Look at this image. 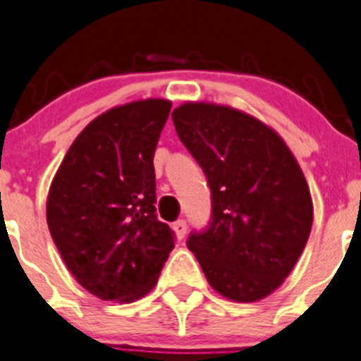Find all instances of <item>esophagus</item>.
Segmentation results:
<instances>
[{"label":"esophagus","instance_id":"obj_1","mask_svg":"<svg viewBox=\"0 0 361 361\" xmlns=\"http://www.w3.org/2000/svg\"><path fill=\"white\" fill-rule=\"evenodd\" d=\"M173 230H174V233H176V238H183L185 237V233H187V222L183 221V219H180V221H176L173 224Z\"/></svg>","mask_w":361,"mask_h":361}]
</instances>
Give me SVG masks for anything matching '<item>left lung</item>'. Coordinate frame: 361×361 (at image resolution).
I'll list each match as a JSON object with an SVG mask.
<instances>
[{"label": "left lung", "mask_w": 361, "mask_h": 361, "mask_svg": "<svg viewBox=\"0 0 361 361\" xmlns=\"http://www.w3.org/2000/svg\"><path fill=\"white\" fill-rule=\"evenodd\" d=\"M173 121L212 190L210 226L188 237V249L226 299L267 298L312 231L313 203L298 160L271 126L228 104L187 101Z\"/></svg>", "instance_id": "obj_1"}]
</instances>
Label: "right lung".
<instances>
[{"instance_id":"add662e5","label":"right lung","mask_w":361,"mask_h":361,"mask_svg":"<svg viewBox=\"0 0 361 361\" xmlns=\"http://www.w3.org/2000/svg\"><path fill=\"white\" fill-rule=\"evenodd\" d=\"M171 104L149 97L97 116L49 187L46 219L63 264L103 301L144 298L174 247V233L154 214L153 167Z\"/></svg>"}]
</instances>
